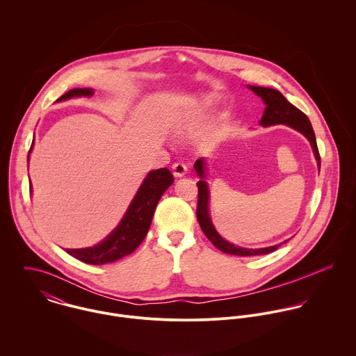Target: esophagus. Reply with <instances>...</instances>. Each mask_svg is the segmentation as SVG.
<instances>
[{"instance_id": "34e87169", "label": "esophagus", "mask_w": 356, "mask_h": 356, "mask_svg": "<svg viewBox=\"0 0 356 356\" xmlns=\"http://www.w3.org/2000/svg\"><path fill=\"white\" fill-rule=\"evenodd\" d=\"M186 172H188L186 164H184V163H181V161L172 164V174H174L175 177L181 178V177H184Z\"/></svg>"}]
</instances>
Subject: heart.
Listing matches in <instances>:
<instances>
[{
	"mask_svg": "<svg viewBox=\"0 0 356 356\" xmlns=\"http://www.w3.org/2000/svg\"><path fill=\"white\" fill-rule=\"evenodd\" d=\"M209 102L207 100V102H204V105H208ZM188 127V120H178V122H175V130L177 131H182V130H185Z\"/></svg>",
	"mask_w": 356,
	"mask_h": 356,
	"instance_id": "obj_1",
	"label": "heart"
}]
</instances>
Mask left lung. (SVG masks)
I'll use <instances>...</instances> for the list:
<instances>
[{"instance_id":"obj_1","label":"left lung","mask_w":356,"mask_h":356,"mask_svg":"<svg viewBox=\"0 0 356 356\" xmlns=\"http://www.w3.org/2000/svg\"><path fill=\"white\" fill-rule=\"evenodd\" d=\"M250 89L256 93L259 97H261V100L266 104V109L264 113L260 119V126H273V124H286L298 131H300L303 136L307 137V140L309 141L312 151L315 154V159L318 161V168H321V156L319 151L316 147V140H315V133L312 130V126L308 120V118L305 113L296 108L293 104L288 102L281 92L275 90V89H270V88H260V86H250ZM195 170L199 174V177L202 178L197 182V188H199V193H197V209H196V215H197V220L199 225L203 230L204 234L207 236V238L222 252L230 254H238V256H254V254H266L270 252H274L281 244L278 245H273V247H267V248H257V250H250V248H241L238 245H234L229 241H226L225 238H222L218 232L215 230L209 213H208V199H209V193H208V186L207 182L204 181V170H205V161L203 157L196 160L195 163Z\"/></svg>"}]
</instances>
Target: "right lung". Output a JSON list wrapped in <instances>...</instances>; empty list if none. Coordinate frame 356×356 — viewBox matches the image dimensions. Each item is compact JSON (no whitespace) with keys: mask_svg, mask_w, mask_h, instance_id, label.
<instances>
[{"mask_svg":"<svg viewBox=\"0 0 356 356\" xmlns=\"http://www.w3.org/2000/svg\"><path fill=\"white\" fill-rule=\"evenodd\" d=\"M93 89H72L64 93L57 102L68 100L72 97H92ZM34 143L29 153L31 152ZM174 182V177L167 168L149 171L131 204L129 205L124 216L116 229L100 244L90 248L65 250L67 254L88 264H105L116 261L118 259L133 254L143 240L147 237L152 223L153 213L161 195ZM31 191V185H30Z\"/></svg>","mask_w":356,"mask_h":356,"instance_id":"add662e5","label":"right lung"}]
</instances>
